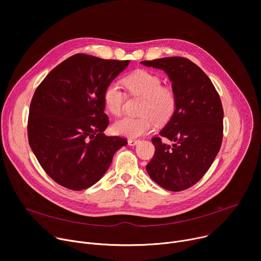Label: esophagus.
<instances>
[{
    "label": "esophagus",
    "mask_w": 261,
    "mask_h": 261,
    "mask_svg": "<svg viewBox=\"0 0 261 261\" xmlns=\"http://www.w3.org/2000/svg\"><path fill=\"white\" fill-rule=\"evenodd\" d=\"M138 142H139L138 139H132V138L128 139V144H129V145H135V144H137Z\"/></svg>",
    "instance_id": "esophagus-1"
}]
</instances>
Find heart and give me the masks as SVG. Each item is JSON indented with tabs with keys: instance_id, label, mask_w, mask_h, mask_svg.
I'll list each match as a JSON object with an SVG mask.
<instances>
[{
	"instance_id": "1",
	"label": "heart",
	"mask_w": 261,
	"mask_h": 261,
	"mask_svg": "<svg viewBox=\"0 0 261 261\" xmlns=\"http://www.w3.org/2000/svg\"><path fill=\"white\" fill-rule=\"evenodd\" d=\"M125 86L132 95L144 98L139 118L125 117L114 124V131L125 137L137 138L150 133L155 128V122H168L175 113L176 95L174 91L162 86V80L157 74L147 70H137L125 79ZM125 93L121 86L113 82L107 85L103 93L106 109L114 116L123 113Z\"/></svg>"
}]
</instances>
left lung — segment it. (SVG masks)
<instances>
[{
	"label": "left lung",
	"mask_w": 261,
	"mask_h": 261,
	"mask_svg": "<svg viewBox=\"0 0 261 261\" xmlns=\"http://www.w3.org/2000/svg\"><path fill=\"white\" fill-rule=\"evenodd\" d=\"M141 64L168 74L177 101L160 136L152 138L155 154L146 171L166 190H186L203 176L220 151L224 116L221 99L206 74L188 59L169 57ZM162 137L174 144H164Z\"/></svg>",
	"instance_id": "obj_1"
}]
</instances>
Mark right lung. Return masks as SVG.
Masks as SVG:
<instances>
[{
	"instance_id": "1",
	"label": "right lung",
	"mask_w": 261,
	"mask_h": 261,
	"mask_svg": "<svg viewBox=\"0 0 261 261\" xmlns=\"http://www.w3.org/2000/svg\"><path fill=\"white\" fill-rule=\"evenodd\" d=\"M129 61L76 54L56 68L31 101L29 144L44 171L74 191L90 188L109 168L127 139L106 136L103 93Z\"/></svg>"
}]
</instances>
